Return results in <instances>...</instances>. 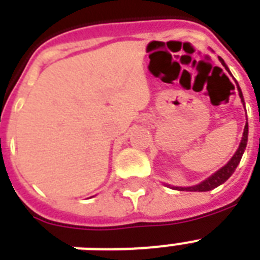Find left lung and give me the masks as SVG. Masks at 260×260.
I'll use <instances>...</instances> for the list:
<instances>
[{
	"instance_id": "8db88e82",
	"label": "left lung",
	"mask_w": 260,
	"mask_h": 260,
	"mask_svg": "<svg viewBox=\"0 0 260 260\" xmlns=\"http://www.w3.org/2000/svg\"><path fill=\"white\" fill-rule=\"evenodd\" d=\"M220 59V62H221V64L224 67H225L226 70H228V67H226V64L224 63V60H222L221 58ZM239 89V95H240V98H242V101L244 102V100H243V94H242V90H240V87L238 86ZM247 139H248V124H246V126H244V132H243V139L242 142H240V146H239L238 151L235 152V155L231 158V160L228 163H226L225 166L222 167V169H220L218 171H216V173L212 175V177H209L208 179H205L204 182H201V183H198V185L196 186H191V187H174V189L177 190H183V191H209V190L214 189V187H217V186H220L221 183H224V182L228 179V178L234 174V171L236 170V167H238V165L240 163V159H242L243 156V152H244V150H246V146H247Z\"/></svg>"
}]
</instances>
